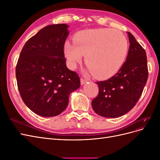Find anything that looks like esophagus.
Returning <instances> with one entry per match:
<instances>
[{"mask_svg": "<svg viewBox=\"0 0 160 160\" xmlns=\"http://www.w3.org/2000/svg\"><path fill=\"white\" fill-rule=\"evenodd\" d=\"M87 82H88V80H86V79H85L83 78H81V85L85 84Z\"/></svg>", "mask_w": 160, "mask_h": 160, "instance_id": "34e87169", "label": "esophagus"}]
</instances>
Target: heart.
<instances>
[{
    "label": "heart",
    "mask_w": 160,
    "mask_h": 160,
    "mask_svg": "<svg viewBox=\"0 0 160 160\" xmlns=\"http://www.w3.org/2000/svg\"><path fill=\"white\" fill-rule=\"evenodd\" d=\"M128 47L126 37L119 30L89 29L77 34L75 43L67 41L64 53L71 69H75L85 55L89 72L97 79H106L122 68Z\"/></svg>",
    "instance_id": "obj_1"
}]
</instances>
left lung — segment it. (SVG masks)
Wrapping results in <instances>:
<instances>
[{"label":"left lung","mask_w":160,"mask_h":160,"mask_svg":"<svg viewBox=\"0 0 160 160\" xmlns=\"http://www.w3.org/2000/svg\"><path fill=\"white\" fill-rule=\"evenodd\" d=\"M129 49L126 61L114 76L98 81L99 94L91 102L95 112L105 118H119L127 113L138 102L148 77L146 53L128 32Z\"/></svg>","instance_id":"1"}]
</instances>
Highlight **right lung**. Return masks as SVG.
<instances>
[{"instance_id": "obj_1", "label": "right lung", "mask_w": 160, "mask_h": 160, "mask_svg": "<svg viewBox=\"0 0 160 160\" xmlns=\"http://www.w3.org/2000/svg\"><path fill=\"white\" fill-rule=\"evenodd\" d=\"M68 27L58 24L42 28L26 42L17 62L16 77L22 99L42 117L61 113L70 94L81 85L79 76L66 66L63 49Z\"/></svg>"}]
</instances>
